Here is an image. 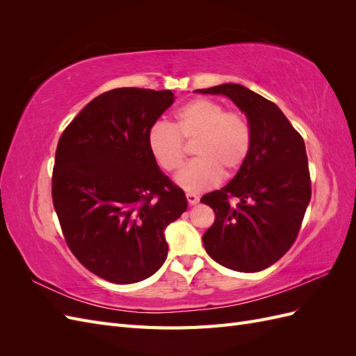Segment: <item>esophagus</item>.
<instances>
[{
  "label": "esophagus",
  "mask_w": 356,
  "mask_h": 356,
  "mask_svg": "<svg viewBox=\"0 0 356 356\" xmlns=\"http://www.w3.org/2000/svg\"><path fill=\"white\" fill-rule=\"evenodd\" d=\"M186 196H187V200L190 204H196L199 202V196L195 195V193H187Z\"/></svg>",
  "instance_id": "1"
}]
</instances>
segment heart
<instances>
[{
  "label": "heart",
  "instance_id": "b5f03b06",
  "mask_svg": "<svg viewBox=\"0 0 356 356\" xmlns=\"http://www.w3.org/2000/svg\"><path fill=\"white\" fill-rule=\"evenodd\" d=\"M148 149L166 172L178 170L186 159V144L195 143L196 159L177 175V184L190 193L215 187L221 177L238 172L250 154L252 129L241 111H225L218 101L197 98L175 113L174 124L156 122L147 134Z\"/></svg>",
  "mask_w": 356,
  "mask_h": 356
}]
</instances>
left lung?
Here are the masks:
<instances>
[{"label": "left lung", "instance_id": "obj_1", "mask_svg": "<svg viewBox=\"0 0 356 356\" xmlns=\"http://www.w3.org/2000/svg\"><path fill=\"white\" fill-rule=\"evenodd\" d=\"M199 92L229 96L252 129L250 154L238 174L200 199L215 212L202 238L204 250L232 270L260 272L293 246L305 218L312 196L305 141L276 104L241 84Z\"/></svg>", "mask_w": 356, "mask_h": 356}]
</instances>
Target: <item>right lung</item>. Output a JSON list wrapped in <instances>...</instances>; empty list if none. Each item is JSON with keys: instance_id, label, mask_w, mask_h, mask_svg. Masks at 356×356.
Wrapping results in <instances>:
<instances>
[{"instance_id": "1", "label": "right lung", "mask_w": 356, "mask_h": 356, "mask_svg": "<svg viewBox=\"0 0 356 356\" xmlns=\"http://www.w3.org/2000/svg\"><path fill=\"white\" fill-rule=\"evenodd\" d=\"M170 90L120 88L96 96L59 138L53 207L75 258L96 276L135 284L168 255L163 230L187 209L157 166L147 134L174 104Z\"/></svg>"}]
</instances>
